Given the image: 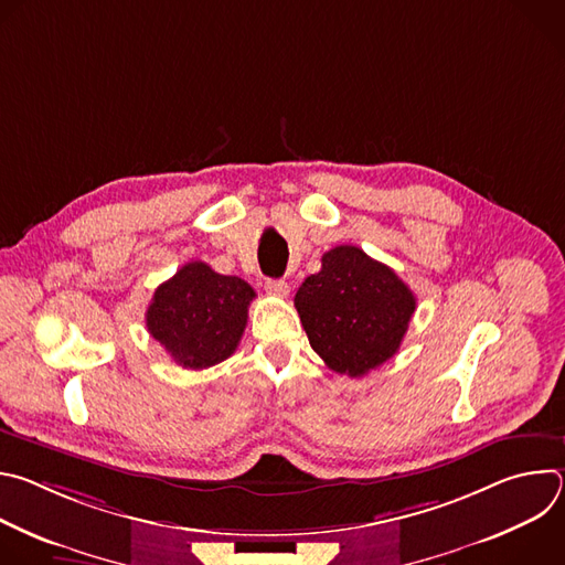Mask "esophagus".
<instances>
[{
	"instance_id": "1",
	"label": "esophagus",
	"mask_w": 565,
	"mask_h": 565,
	"mask_svg": "<svg viewBox=\"0 0 565 565\" xmlns=\"http://www.w3.org/2000/svg\"><path fill=\"white\" fill-rule=\"evenodd\" d=\"M266 290L275 297H281V299L288 297V292H290V288L284 279H266Z\"/></svg>"
}]
</instances>
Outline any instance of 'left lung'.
<instances>
[{
  "mask_svg": "<svg viewBox=\"0 0 565 565\" xmlns=\"http://www.w3.org/2000/svg\"><path fill=\"white\" fill-rule=\"evenodd\" d=\"M295 308L327 366L362 377L397 353L416 297L388 266L358 246H338L321 257L317 275L303 279Z\"/></svg>",
  "mask_w": 565,
  "mask_h": 565,
  "instance_id": "left-lung-1",
  "label": "left lung"
}]
</instances>
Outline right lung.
I'll return each instance as SVG.
<instances>
[{
  "label": "right lung",
  "mask_w": 565,
  "mask_h": 565,
  "mask_svg": "<svg viewBox=\"0 0 565 565\" xmlns=\"http://www.w3.org/2000/svg\"><path fill=\"white\" fill-rule=\"evenodd\" d=\"M253 299V286L241 277L190 262L156 288L145 315L147 331L183 369H207L236 351Z\"/></svg>",
  "instance_id": "add662e5"
}]
</instances>
